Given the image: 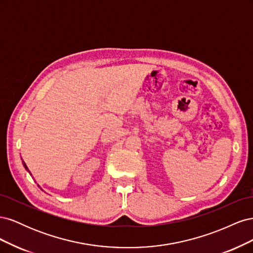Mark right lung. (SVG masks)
<instances>
[{
    "label": "right lung",
    "instance_id": "right-lung-1",
    "mask_svg": "<svg viewBox=\"0 0 253 253\" xmlns=\"http://www.w3.org/2000/svg\"><path fill=\"white\" fill-rule=\"evenodd\" d=\"M23 165H24V167H25V169H26V170H28V169H27V167H26V165H25V163H24V162H23Z\"/></svg>",
    "mask_w": 253,
    "mask_h": 253
}]
</instances>
